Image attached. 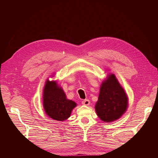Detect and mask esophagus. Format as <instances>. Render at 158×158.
<instances>
[{"label":"esophagus","instance_id":"1","mask_svg":"<svg viewBox=\"0 0 158 158\" xmlns=\"http://www.w3.org/2000/svg\"><path fill=\"white\" fill-rule=\"evenodd\" d=\"M82 103L84 105V106H89L90 102L89 99H84L82 102Z\"/></svg>","mask_w":158,"mask_h":158}]
</instances>
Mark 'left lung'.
I'll use <instances>...</instances> for the list:
<instances>
[{
    "label": "left lung",
    "instance_id": "8db88e82",
    "mask_svg": "<svg viewBox=\"0 0 158 158\" xmlns=\"http://www.w3.org/2000/svg\"><path fill=\"white\" fill-rule=\"evenodd\" d=\"M128 98L114 74L102 83L95 105V111L103 121L111 122L121 117L126 111Z\"/></svg>",
    "mask_w": 158,
    "mask_h": 158
}]
</instances>
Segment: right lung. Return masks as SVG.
I'll return each instance as SVG.
<instances>
[{
	"label": "right lung",
	"instance_id": "obj_1",
	"mask_svg": "<svg viewBox=\"0 0 158 158\" xmlns=\"http://www.w3.org/2000/svg\"><path fill=\"white\" fill-rule=\"evenodd\" d=\"M44 107L47 115L56 121H64L70 117L76 103L67 99L61 88L55 81L47 80L44 90Z\"/></svg>",
	"mask_w": 158,
	"mask_h": 158
}]
</instances>
